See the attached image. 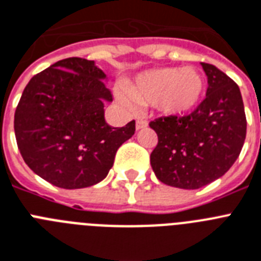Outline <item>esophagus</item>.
Returning a JSON list of instances; mask_svg holds the SVG:
<instances>
[{"label":"esophagus","instance_id":"1","mask_svg":"<svg viewBox=\"0 0 261 261\" xmlns=\"http://www.w3.org/2000/svg\"><path fill=\"white\" fill-rule=\"evenodd\" d=\"M146 126H148V122L144 121V120H137V121H136V129H137V130L146 128Z\"/></svg>","mask_w":261,"mask_h":261}]
</instances>
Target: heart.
<instances>
[{"label":"heart","mask_w":261,"mask_h":261,"mask_svg":"<svg viewBox=\"0 0 261 261\" xmlns=\"http://www.w3.org/2000/svg\"><path fill=\"white\" fill-rule=\"evenodd\" d=\"M205 97V80L195 68H154L139 73L116 92V98L126 111L135 112L137 104L152 105L159 113L172 117L188 116Z\"/></svg>","instance_id":"1"}]
</instances>
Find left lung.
Instances as JSON below:
<instances>
[{
	"label": "left lung",
	"mask_w": 261,
	"mask_h": 261,
	"mask_svg": "<svg viewBox=\"0 0 261 261\" xmlns=\"http://www.w3.org/2000/svg\"><path fill=\"white\" fill-rule=\"evenodd\" d=\"M208 77L205 100L189 116L157 118L149 126L159 143L150 165L161 182L199 189L215 181L238 160L247 133L244 104L232 79L201 62Z\"/></svg>",
	"instance_id": "obj_1"
}]
</instances>
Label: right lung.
<instances>
[{
    "label": "right lung",
    "mask_w": 261,
    "mask_h": 261,
    "mask_svg": "<svg viewBox=\"0 0 261 261\" xmlns=\"http://www.w3.org/2000/svg\"><path fill=\"white\" fill-rule=\"evenodd\" d=\"M108 77L94 61L70 57L36 74L25 87L14 115L23 161L58 188H87L102 181L116 152L135 135V121L112 128Z\"/></svg>",
    "instance_id": "right-lung-1"
}]
</instances>
